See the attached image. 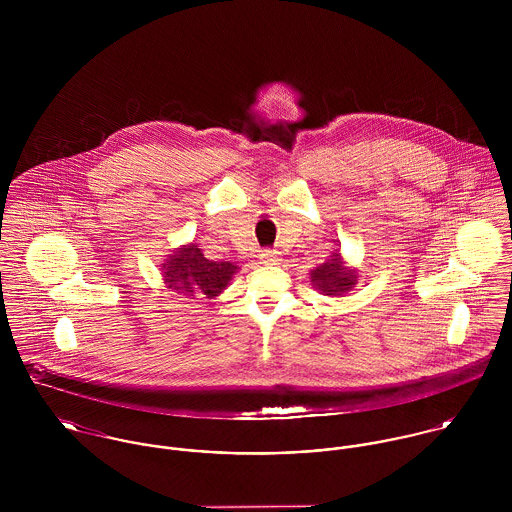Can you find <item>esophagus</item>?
<instances>
[{
	"instance_id": "obj_1",
	"label": "esophagus",
	"mask_w": 512,
	"mask_h": 512,
	"mask_svg": "<svg viewBox=\"0 0 512 512\" xmlns=\"http://www.w3.org/2000/svg\"><path fill=\"white\" fill-rule=\"evenodd\" d=\"M260 262H262V264H278V262H280V252L266 248V250H262V254H260Z\"/></svg>"
}]
</instances>
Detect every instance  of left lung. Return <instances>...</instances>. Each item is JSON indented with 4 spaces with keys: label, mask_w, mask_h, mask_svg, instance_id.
<instances>
[{
    "label": "left lung",
    "mask_w": 512,
    "mask_h": 512,
    "mask_svg": "<svg viewBox=\"0 0 512 512\" xmlns=\"http://www.w3.org/2000/svg\"><path fill=\"white\" fill-rule=\"evenodd\" d=\"M337 258L329 260L327 264L319 266L317 270L311 272V282L317 286V290L325 293V295H337V293L349 292L355 282V270H349L343 266V262L339 260V254H335Z\"/></svg>",
    "instance_id": "left-lung-1"
}]
</instances>
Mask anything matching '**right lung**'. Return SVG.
Wrapping results in <instances>:
<instances>
[{
    "label": "right lung",
    "mask_w": 512,
    "mask_h": 512,
    "mask_svg": "<svg viewBox=\"0 0 512 512\" xmlns=\"http://www.w3.org/2000/svg\"><path fill=\"white\" fill-rule=\"evenodd\" d=\"M238 268L230 262L207 260L195 244L177 250L163 264V278L171 290L189 297H215L232 280Z\"/></svg>",
    "instance_id": "add662e5"
}]
</instances>
